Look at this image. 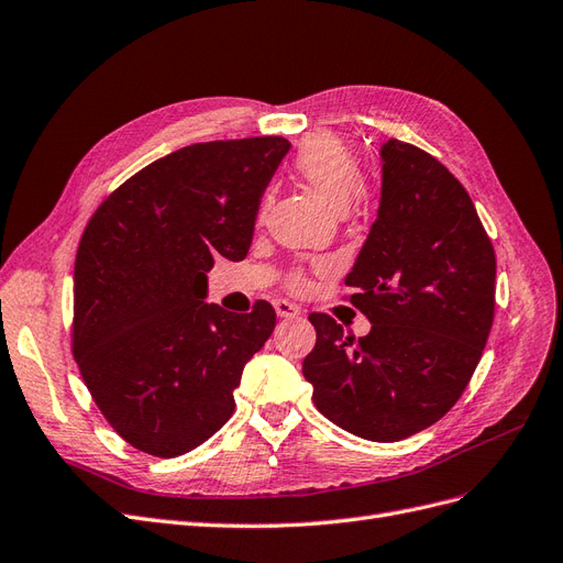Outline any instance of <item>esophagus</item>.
I'll list each match as a JSON object with an SVG mask.
<instances>
[{"label": "esophagus", "mask_w": 563, "mask_h": 563, "mask_svg": "<svg viewBox=\"0 0 563 563\" xmlns=\"http://www.w3.org/2000/svg\"><path fill=\"white\" fill-rule=\"evenodd\" d=\"M275 312H277V317H282V319H290V317H298V314H300V307L279 298V300H275Z\"/></svg>", "instance_id": "obj_1"}]
</instances>
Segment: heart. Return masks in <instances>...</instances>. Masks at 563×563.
<instances>
[{"instance_id":"heart-1","label":"heart","mask_w":563,"mask_h":563,"mask_svg":"<svg viewBox=\"0 0 563 563\" xmlns=\"http://www.w3.org/2000/svg\"><path fill=\"white\" fill-rule=\"evenodd\" d=\"M294 169L335 211H344L365 190L356 151L338 134L319 132L307 137L296 153Z\"/></svg>"}]
</instances>
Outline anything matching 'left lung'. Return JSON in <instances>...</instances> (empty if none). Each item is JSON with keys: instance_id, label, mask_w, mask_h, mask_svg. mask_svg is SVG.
<instances>
[{"instance_id": "left-lung-1", "label": "left lung", "mask_w": 563, "mask_h": 563, "mask_svg": "<svg viewBox=\"0 0 563 563\" xmlns=\"http://www.w3.org/2000/svg\"><path fill=\"white\" fill-rule=\"evenodd\" d=\"M344 284L373 328L354 340L328 314H309L317 344L302 375L317 410L375 442L429 429L475 373L496 294L487 230L431 153L398 140L382 146L377 219Z\"/></svg>"}]
</instances>
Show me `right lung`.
Masks as SVG:
<instances>
[{"label": "right lung", "instance_id": "1", "mask_svg": "<svg viewBox=\"0 0 563 563\" xmlns=\"http://www.w3.org/2000/svg\"><path fill=\"white\" fill-rule=\"evenodd\" d=\"M290 144L184 146L97 207L74 263L71 352L111 429L151 456H181L232 417L246 361L277 314L207 305L214 258L249 254L263 192Z\"/></svg>", "mask_w": 563, "mask_h": 563}]
</instances>
